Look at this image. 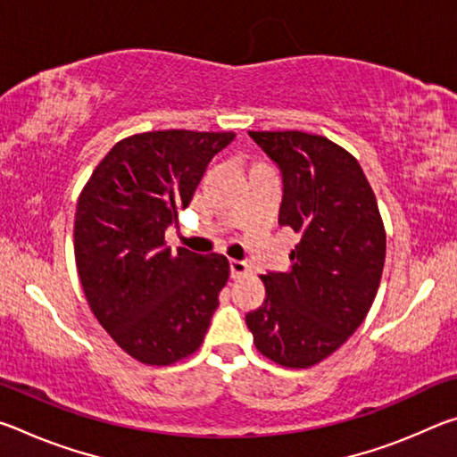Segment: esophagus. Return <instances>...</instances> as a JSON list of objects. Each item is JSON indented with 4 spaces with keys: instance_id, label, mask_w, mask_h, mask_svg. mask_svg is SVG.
<instances>
[{
    "instance_id": "1",
    "label": "esophagus",
    "mask_w": 457,
    "mask_h": 457,
    "mask_svg": "<svg viewBox=\"0 0 457 457\" xmlns=\"http://www.w3.org/2000/svg\"><path fill=\"white\" fill-rule=\"evenodd\" d=\"M229 272H231V278H242L250 274V266L242 260H229Z\"/></svg>"
}]
</instances>
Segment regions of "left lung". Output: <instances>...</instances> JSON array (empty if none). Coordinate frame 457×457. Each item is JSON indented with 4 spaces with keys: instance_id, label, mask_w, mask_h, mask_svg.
Returning <instances> with one entry per match:
<instances>
[{
    "instance_id": "obj_1",
    "label": "left lung",
    "mask_w": 457,
    "mask_h": 457,
    "mask_svg": "<svg viewBox=\"0 0 457 457\" xmlns=\"http://www.w3.org/2000/svg\"><path fill=\"white\" fill-rule=\"evenodd\" d=\"M282 173L278 223L300 244L288 272L262 276L266 300L245 314L256 349L288 369L312 367L365 320L385 264V228L359 161L327 137L250 130Z\"/></svg>"
}]
</instances>
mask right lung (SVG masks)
Listing matches in <instances>:
<instances>
[{"label":"right lung","instance_id":"1","mask_svg":"<svg viewBox=\"0 0 457 457\" xmlns=\"http://www.w3.org/2000/svg\"><path fill=\"white\" fill-rule=\"evenodd\" d=\"M234 137L177 129L127 137L79 197L74 256L84 296L114 343L145 365L195 353L220 306L228 258L171 252L165 231Z\"/></svg>","mask_w":457,"mask_h":457}]
</instances>
